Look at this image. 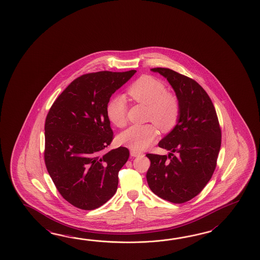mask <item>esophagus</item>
Segmentation results:
<instances>
[{
	"mask_svg": "<svg viewBox=\"0 0 260 260\" xmlns=\"http://www.w3.org/2000/svg\"><path fill=\"white\" fill-rule=\"evenodd\" d=\"M130 154L132 157H139V156H142L143 153L142 152H140V151H138V150H131L130 151Z\"/></svg>",
	"mask_w": 260,
	"mask_h": 260,
	"instance_id": "obj_1",
	"label": "esophagus"
}]
</instances>
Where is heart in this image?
Instances as JSON below:
<instances>
[{"mask_svg":"<svg viewBox=\"0 0 260 260\" xmlns=\"http://www.w3.org/2000/svg\"><path fill=\"white\" fill-rule=\"evenodd\" d=\"M128 94L136 102L148 106L147 119L158 127L168 131L177 124L180 107L177 98L166 92V85L156 78L144 75L128 88ZM127 103L122 95L113 98L107 106V115L114 125L122 127L126 123ZM158 138L154 124L133 125L119 136V143L133 150L148 149Z\"/></svg>","mask_w":260,"mask_h":260,"instance_id":"1","label":"heart"}]
</instances>
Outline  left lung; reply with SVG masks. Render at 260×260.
<instances>
[{"mask_svg":"<svg viewBox=\"0 0 260 260\" xmlns=\"http://www.w3.org/2000/svg\"><path fill=\"white\" fill-rule=\"evenodd\" d=\"M166 78L177 95V124L159 142L166 155L147 154V181L152 192L174 204L194 198L209 182L221 146L216 110L204 88L190 78L165 68L151 69ZM176 152V155L172 153Z\"/></svg>","mask_w":260,"mask_h":260,"instance_id":"left-lung-1","label":"left lung"}]
</instances>
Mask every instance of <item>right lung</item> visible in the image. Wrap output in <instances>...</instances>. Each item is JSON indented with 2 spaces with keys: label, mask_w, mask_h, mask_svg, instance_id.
Returning <instances> with one entry per match:
<instances>
[{
  "label": "right lung",
  "mask_w": 260,
  "mask_h": 260,
  "mask_svg": "<svg viewBox=\"0 0 260 260\" xmlns=\"http://www.w3.org/2000/svg\"><path fill=\"white\" fill-rule=\"evenodd\" d=\"M136 72L84 74L61 93L46 116L45 166L62 197L80 209L99 208L116 192L129 150L104 151L113 138L107 106Z\"/></svg>",
  "instance_id": "add662e5"
}]
</instances>
